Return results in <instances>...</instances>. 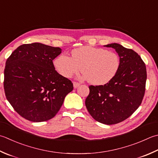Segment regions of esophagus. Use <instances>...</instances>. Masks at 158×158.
I'll use <instances>...</instances> for the list:
<instances>
[{"label": "esophagus", "mask_w": 158, "mask_h": 158, "mask_svg": "<svg viewBox=\"0 0 158 158\" xmlns=\"http://www.w3.org/2000/svg\"><path fill=\"white\" fill-rule=\"evenodd\" d=\"M80 85V83H77V82H73V86L75 88H77V87H79Z\"/></svg>", "instance_id": "esophagus-1"}]
</instances>
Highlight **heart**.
<instances>
[{"mask_svg":"<svg viewBox=\"0 0 158 158\" xmlns=\"http://www.w3.org/2000/svg\"><path fill=\"white\" fill-rule=\"evenodd\" d=\"M53 63L58 73L65 78L79 73L81 68L82 79H88L91 84L101 85L115 77L120 67V58L116 52L105 48L84 46L73 49L71 57L61 54Z\"/></svg>","mask_w":158,"mask_h":158,"instance_id":"b5f03b06","label":"heart"}]
</instances>
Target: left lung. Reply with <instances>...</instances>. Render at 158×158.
I'll list each match as a JSON object with an SVG mask.
<instances>
[{"label": "left lung", "mask_w": 158, "mask_h": 158, "mask_svg": "<svg viewBox=\"0 0 158 158\" xmlns=\"http://www.w3.org/2000/svg\"><path fill=\"white\" fill-rule=\"evenodd\" d=\"M104 46L115 49L120 67L115 77L104 85H89L85 106L94 120L114 125L129 118L143 101L147 69L140 55L117 43Z\"/></svg>", "instance_id": "left-lung-1"}]
</instances>
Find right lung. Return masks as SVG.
<instances>
[{
  "instance_id": "right-lung-1",
  "label": "right lung",
  "mask_w": 158,
  "mask_h": 158,
  "mask_svg": "<svg viewBox=\"0 0 158 158\" xmlns=\"http://www.w3.org/2000/svg\"><path fill=\"white\" fill-rule=\"evenodd\" d=\"M61 52L59 47L35 42L18 46L6 61V98L25 119L43 122L53 118L73 89L70 80L60 75L52 63Z\"/></svg>"
}]
</instances>
